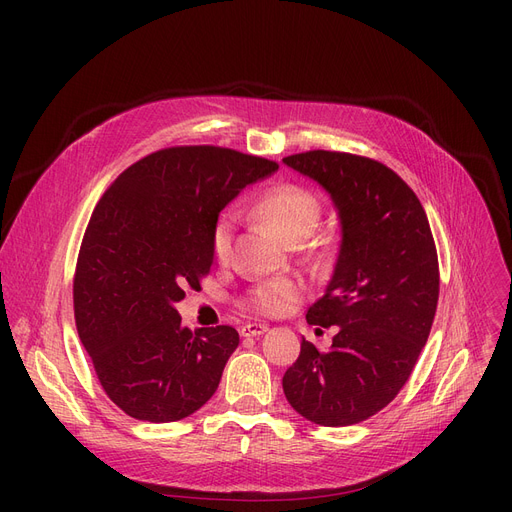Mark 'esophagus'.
I'll return each mask as SVG.
<instances>
[{"label":"esophagus","instance_id":"1","mask_svg":"<svg viewBox=\"0 0 512 512\" xmlns=\"http://www.w3.org/2000/svg\"><path fill=\"white\" fill-rule=\"evenodd\" d=\"M265 332H267L265 324H245L240 328V336H245V338H255V336H261Z\"/></svg>","mask_w":512,"mask_h":512}]
</instances>
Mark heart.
<instances>
[{
  "label": "heart",
  "instance_id": "1",
  "mask_svg": "<svg viewBox=\"0 0 512 512\" xmlns=\"http://www.w3.org/2000/svg\"><path fill=\"white\" fill-rule=\"evenodd\" d=\"M257 213L272 226V230L290 245L292 240H305L317 226L319 220V201L307 188L294 184H280L265 191L257 205ZM234 236V220L230 215L218 220L211 234V251L215 259H226L230 255ZM299 286L290 280H274L261 284L253 294V309L261 313H282L290 303L299 297Z\"/></svg>",
  "mask_w": 512,
  "mask_h": 512
}]
</instances>
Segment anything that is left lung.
Instances as JSON below:
<instances>
[{
  "mask_svg": "<svg viewBox=\"0 0 512 512\" xmlns=\"http://www.w3.org/2000/svg\"><path fill=\"white\" fill-rule=\"evenodd\" d=\"M338 213L340 249L313 326H336L326 353L303 338L282 388L305 419L342 427L382 411L409 380L436 315L440 276L427 215L380 161L336 151L288 155Z\"/></svg>",
  "mask_w": 512,
  "mask_h": 512,
  "instance_id": "8db88e82",
  "label": "left lung"
}]
</instances>
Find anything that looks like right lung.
Here are the masks:
<instances>
[{
	"label": "right lung",
	"mask_w": 512,
	"mask_h": 512,
	"mask_svg": "<svg viewBox=\"0 0 512 512\" xmlns=\"http://www.w3.org/2000/svg\"><path fill=\"white\" fill-rule=\"evenodd\" d=\"M276 170V161L232 149H161L97 203L78 253L74 317L105 394L126 415L178 421L218 390L238 332H191L176 303L211 270L220 211Z\"/></svg>",
	"instance_id": "add662e5"
}]
</instances>
